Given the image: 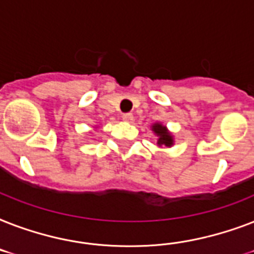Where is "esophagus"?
<instances>
[{
    "mask_svg": "<svg viewBox=\"0 0 254 254\" xmlns=\"http://www.w3.org/2000/svg\"><path fill=\"white\" fill-rule=\"evenodd\" d=\"M123 120L124 121H127V123H133L134 117H133V115H131V113H124Z\"/></svg>",
    "mask_w": 254,
    "mask_h": 254,
    "instance_id": "esophagus-1",
    "label": "esophagus"
}]
</instances>
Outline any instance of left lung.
Segmentation results:
<instances>
[{"label": "left lung", "mask_w": 254, "mask_h": 254, "mask_svg": "<svg viewBox=\"0 0 254 254\" xmlns=\"http://www.w3.org/2000/svg\"><path fill=\"white\" fill-rule=\"evenodd\" d=\"M151 130L154 131V134L158 137V138H157V145H158V146H163V145L167 147L173 146V135H171V133L167 130V127H165V125H162V124L159 123L153 124V125H151Z\"/></svg>", "instance_id": "8db88e82"}]
</instances>
